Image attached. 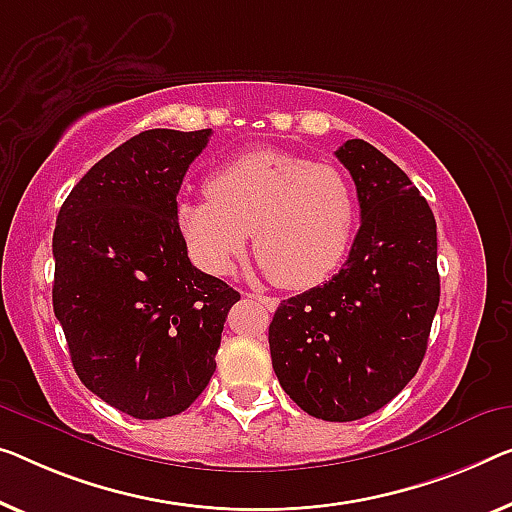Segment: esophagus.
<instances>
[{
  "mask_svg": "<svg viewBox=\"0 0 512 512\" xmlns=\"http://www.w3.org/2000/svg\"><path fill=\"white\" fill-rule=\"evenodd\" d=\"M250 299H255L257 303H262L266 310H276L278 308V299H273V296H266V294H248Z\"/></svg>",
  "mask_w": 512,
  "mask_h": 512,
  "instance_id": "1",
  "label": "esophagus"
}]
</instances>
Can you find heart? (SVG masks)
Returning <instances> with one entry per match:
<instances>
[{
	"label": "heart",
	"mask_w": 512,
	"mask_h": 512,
	"mask_svg": "<svg viewBox=\"0 0 512 512\" xmlns=\"http://www.w3.org/2000/svg\"><path fill=\"white\" fill-rule=\"evenodd\" d=\"M204 190V200L177 204V227L211 276L232 271L253 232L262 269L280 287L305 289L329 276L352 243L356 195L335 165L255 149L213 170Z\"/></svg>",
	"instance_id": "obj_1"
}]
</instances>
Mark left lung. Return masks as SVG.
Segmentation results:
<instances>
[{
    "label": "left lung",
    "mask_w": 512,
    "mask_h": 512,
    "mask_svg": "<svg viewBox=\"0 0 512 512\" xmlns=\"http://www.w3.org/2000/svg\"><path fill=\"white\" fill-rule=\"evenodd\" d=\"M356 183L361 227L324 285L278 305L269 326L278 381L305 414H375L421 368L439 305L437 223L418 188L363 140L335 151Z\"/></svg>",
    "instance_id": "obj_1"
}]
</instances>
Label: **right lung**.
<instances>
[{"label": "right lung", "instance_id": "right-lung-1", "mask_svg": "<svg viewBox=\"0 0 512 512\" xmlns=\"http://www.w3.org/2000/svg\"><path fill=\"white\" fill-rule=\"evenodd\" d=\"M211 137L154 128L98 160L61 204L52 305L82 384L142 421L181 414L216 370L241 294L195 269L177 195Z\"/></svg>", "mask_w": 512, "mask_h": 512}]
</instances>
